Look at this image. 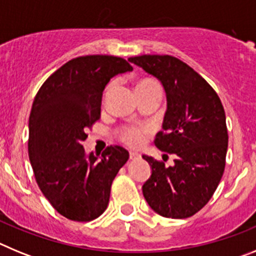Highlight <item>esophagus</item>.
I'll return each instance as SVG.
<instances>
[{"label": "esophagus", "instance_id": "esophagus-1", "mask_svg": "<svg viewBox=\"0 0 256 256\" xmlns=\"http://www.w3.org/2000/svg\"><path fill=\"white\" fill-rule=\"evenodd\" d=\"M141 156V154L138 152H136V151H130V159H137V158H140Z\"/></svg>", "mask_w": 256, "mask_h": 256}]
</instances>
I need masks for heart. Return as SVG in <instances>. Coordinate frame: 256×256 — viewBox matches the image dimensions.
Wrapping results in <instances>:
<instances>
[{
    "mask_svg": "<svg viewBox=\"0 0 256 256\" xmlns=\"http://www.w3.org/2000/svg\"><path fill=\"white\" fill-rule=\"evenodd\" d=\"M112 84H108V88H106V94H108V91L112 90ZM136 90L137 91H142V90H159L160 91V87L158 84V82H155L154 79H142L137 83L136 86ZM148 130L146 126H124L123 130H122L120 137L122 141L124 142L126 144L130 146V148H137L140 144H142V142L144 141V137L148 134Z\"/></svg>",
    "mask_w": 256,
    "mask_h": 256,
    "instance_id": "b5f03b06",
    "label": "heart"
}]
</instances>
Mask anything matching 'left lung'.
I'll list each match as a JSON object with an SVG mask.
<instances>
[{
    "instance_id": "1",
    "label": "left lung",
    "mask_w": 256,
    "mask_h": 256,
    "mask_svg": "<svg viewBox=\"0 0 256 256\" xmlns=\"http://www.w3.org/2000/svg\"><path fill=\"white\" fill-rule=\"evenodd\" d=\"M128 61L159 79L164 87L166 112L155 144L176 155L173 166L142 156L152 169L142 186L144 196L162 216L188 218L208 204L224 172V108L212 86L180 58L142 55Z\"/></svg>"
}]
</instances>
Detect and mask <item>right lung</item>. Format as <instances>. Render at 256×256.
I'll return each mask as SVG.
<instances>
[{"label": "right lung", "mask_w": 256, "mask_h": 256, "mask_svg": "<svg viewBox=\"0 0 256 256\" xmlns=\"http://www.w3.org/2000/svg\"><path fill=\"white\" fill-rule=\"evenodd\" d=\"M130 70L116 56H80L50 76L33 101L29 160L44 198L70 220H94L105 212L112 180L130 158L122 146L87 155L82 142L100 119L106 84Z\"/></svg>", "instance_id": "1"}]
</instances>
